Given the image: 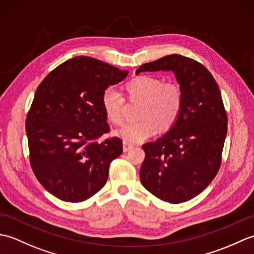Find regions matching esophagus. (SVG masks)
Segmentation results:
<instances>
[{"label": "esophagus", "instance_id": "obj_1", "mask_svg": "<svg viewBox=\"0 0 254 254\" xmlns=\"http://www.w3.org/2000/svg\"><path fill=\"white\" fill-rule=\"evenodd\" d=\"M131 148H133V145L132 144L127 143L126 141L123 142V150H124V152H127V150H130Z\"/></svg>", "mask_w": 254, "mask_h": 254}]
</instances>
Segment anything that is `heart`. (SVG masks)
Wrapping results in <instances>:
<instances>
[{"instance_id":"obj_1","label":"heart","mask_w":254,"mask_h":254,"mask_svg":"<svg viewBox=\"0 0 254 254\" xmlns=\"http://www.w3.org/2000/svg\"><path fill=\"white\" fill-rule=\"evenodd\" d=\"M128 99L141 100L138 122L124 124L117 135L127 143H141L154 136L161 128H169L179 118L183 106V90L175 80H167L154 75H141L127 84ZM126 97L118 88L110 86L102 95V107L108 118L121 124L126 115Z\"/></svg>"}]
</instances>
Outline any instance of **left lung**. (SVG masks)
Instances as JSON below:
<instances>
[{
  "label": "left lung",
  "instance_id": "obj_1",
  "mask_svg": "<svg viewBox=\"0 0 254 254\" xmlns=\"http://www.w3.org/2000/svg\"><path fill=\"white\" fill-rule=\"evenodd\" d=\"M171 71L183 90L179 118L164 136L143 145L141 182L155 196L178 204L196 196L216 177L227 134V113L216 80L203 64L180 55L145 63L141 72Z\"/></svg>",
  "mask_w": 254,
  "mask_h": 254
}]
</instances>
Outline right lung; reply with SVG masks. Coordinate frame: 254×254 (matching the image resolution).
<instances>
[{"instance_id":"add662e5","label":"right lung","mask_w":254,"mask_h":254,"mask_svg":"<svg viewBox=\"0 0 254 254\" xmlns=\"http://www.w3.org/2000/svg\"><path fill=\"white\" fill-rule=\"evenodd\" d=\"M127 71L89 57L60 64L38 86L26 118L29 161L47 191L78 203L101 190L111 161L123 152L121 138L108 137L102 95Z\"/></svg>"}]
</instances>
